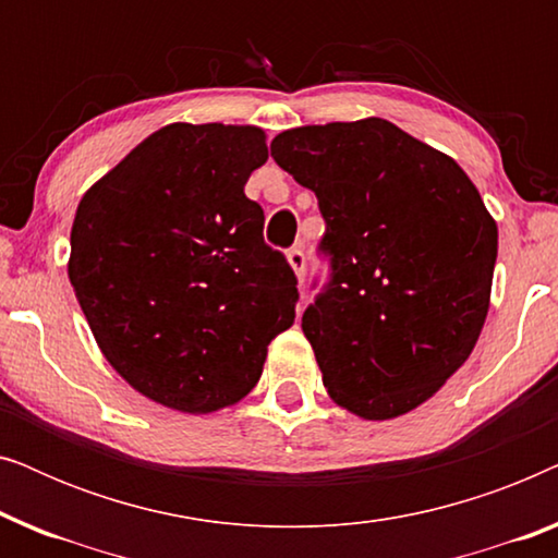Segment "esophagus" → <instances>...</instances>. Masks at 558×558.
Listing matches in <instances>:
<instances>
[{
    "instance_id": "34e87169",
    "label": "esophagus",
    "mask_w": 558,
    "mask_h": 558,
    "mask_svg": "<svg viewBox=\"0 0 558 558\" xmlns=\"http://www.w3.org/2000/svg\"><path fill=\"white\" fill-rule=\"evenodd\" d=\"M287 262H289V266H292V269H294L296 279L304 281V274H307V256H304L302 246L289 248V251H287Z\"/></svg>"
}]
</instances>
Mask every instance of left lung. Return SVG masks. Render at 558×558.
I'll return each instance as SVG.
<instances>
[{
  "mask_svg": "<svg viewBox=\"0 0 558 558\" xmlns=\"http://www.w3.org/2000/svg\"><path fill=\"white\" fill-rule=\"evenodd\" d=\"M317 195L330 281L302 315L335 403L384 422L432 399L483 330L498 226L452 157L386 119L274 136Z\"/></svg>",
  "mask_w": 558,
  "mask_h": 558,
  "instance_id": "obj_1",
  "label": "left lung"
}]
</instances>
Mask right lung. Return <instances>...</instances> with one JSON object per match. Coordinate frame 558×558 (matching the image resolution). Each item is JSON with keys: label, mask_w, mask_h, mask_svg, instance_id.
Here are the masks:
<instances>
[{"label": "right lung", "mask_w": 558, "mask_h": 558, "mask_svg": "<svg viewBox=\"0 0 558 558\" xmlns=\"http://www.w3.org/2000/svg\"><path fill=\"white\" fill-rule=\"evenodd\" d=\"M258 126L170 124L83 195L68 277L113 371L147 399L210 414L258 384L294 323L296 277L243 185Z\"/></svg>", "instance_id": "right-lung-1"}]
</instances>
